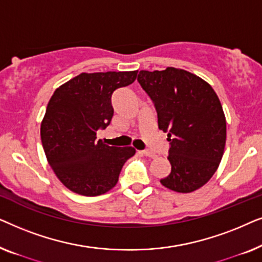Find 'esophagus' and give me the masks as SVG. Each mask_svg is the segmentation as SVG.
<instances>
[{
  "label": "esophagus",
  "instance_id": "obj_1",
  "mask_svg": "<svg viewBox=\"0 0 262 262\" xmlns=\"http://www.w3.org/2000/svg\"><path fill=\"white\" fill-rule=\"evenodd\" d=\"M139 154H142V155H144L146 157H151V159H154L156 155L154 152L150 151V150H142V151H139Z\"/></svg>",
  "mask_w": 262,
  "mask_h": 262
}]
</instances>
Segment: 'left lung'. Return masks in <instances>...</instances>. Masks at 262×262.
Segmentation results:
<instances>
[{
  "label": "left lung",
  "mask_w": 262,
  "mask_h": 262,
  "mask_svg": "<svg viewBox=\"0 0 262 262\" xmlns=\"http://www.w3.org/2000/svg\"><path fill=\"white\" fill-rule=\"evenodd\" d=\"M137 80L170 142L171 170L161 184L179 193L195 191L216 173L224 154L227 121L216 92L196 75L171 67L141 70Z\"/></svg>",
  "instance_id": "left-lung-1"
}]
</instances>
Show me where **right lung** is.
Listing matches in <instances>:
<instances>
[{
    "instance_id": "right-lung-1",
    "label": "right lung",
    "mask_w": 262,
    "mask_h": 262,
    "mask_svg": "<svg viewBox=\"0 0 262 262\" xmlns=\"http://www.w3.org/2000/svg\"><path fill=\"white\" fill-rule=\"evenodd\" d=\"M135 71L82 73L57 88L46 107L40 137L46 159L60 182L77 194L95 196L117 185L132 146L96 141L113 117V92L131 84Z\"/></svg>"
}]
</instances>
